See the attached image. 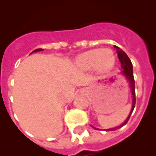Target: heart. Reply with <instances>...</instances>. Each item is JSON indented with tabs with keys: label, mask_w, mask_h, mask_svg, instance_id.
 Segmentation results:
<instances>
[{
	"label": "heart",
	"mask_w": 156,
	"mask_h": 156,
	"mask_svg": "<svg viewBox=\"0 0 156 156\" xmlns=\"http://www.w3.org/2000/svg\"><path fill=\"white\" fill-rule=\"evenodd\" d=\"M115 63V55L109 48L92 49L80 54L76 58V65L80 69L88 70L94 66L95 69L99 73L110 71Z\"/></svg>",
	"instance_id": "obj_1"
}]
</instances>
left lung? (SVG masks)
Masks as SVG:
<instances>
[{"instance_id":"8db88e82","label":"left lung","mask_w":156,"mask_h":156,"mask_svg":"<svg viewBox=\"0 0 156 156\" xmlns=\"http://www.w3.org/2000/svg\"><path fill=\"white\" fill-rule=\"evenodd\" d=\"M114 48L116 49L117 55H118V58H119V60L121 64V68H122V72H121V74H122L123 76H125L126 80H127L128 83H129V89H130V91H131L132 94V107L130 112H129V115H128L127 118H126V120L122 122V124L119 125L118 126H115L113 128H110V129H107L106 131H113L115 129H118L119 128H121L122 126H123L124 125H126L127 123L128 120H129L130 115L132 114L133 111V108L135 107V103H136V98H135V83H134V78H133V65H132L131 61L129 58L128 57L127 55L125 53L122 49L117 46H114ZM91 126V125H90ZM92 127L96 129H99L98 128L94 127L93 126H91Z\"/></svg>"}]
</instances>
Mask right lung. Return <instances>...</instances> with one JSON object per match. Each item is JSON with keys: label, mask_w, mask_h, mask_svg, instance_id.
Returning a JSON list of instances; mask_svg holds the SVG:
<instances>
[{"label": "right lung", "mask_w": 156, "mask_h": 156, "mask_svg": "<svg viewBox=\"0 0 156 156\" xmlns=\"http://www.w3.org/2000/svg\"><path fill=\"white\" fill-rule=\"evenodd\" d=\"M43 51V49H41V48H40V49H36L35 51H34L33 52H37V51ZM33 52H32V53H33Z\"/></svg>", "instance_id": "1"}]
</instances>
